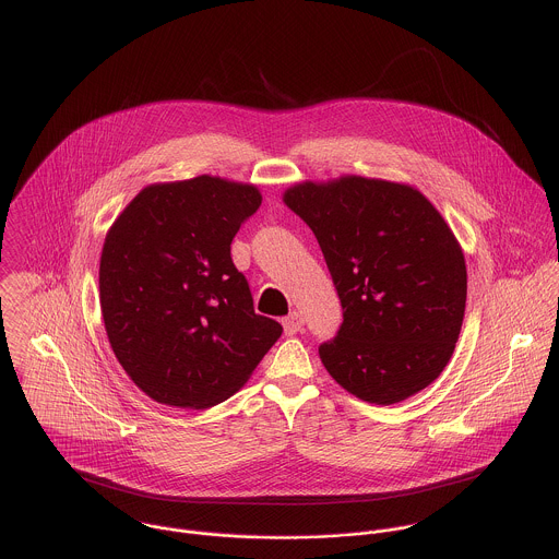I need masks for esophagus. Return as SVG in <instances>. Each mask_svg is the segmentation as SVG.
Returning <instances> with one entry per match:
<instances>
[{"instance_id":"esophagus-1","label":"esophagus","mask_w":559,"mask_h":559,"mask_svg":"<svg viewBox=\"0 0 559 559\" xmlns=\"http://www.w3.org/2000/svg\"><path fill=\"white\" fill-rule=\"evenodd\" d=\"M282 324H284L286 335H295L304 329V317L299 312H290L286 319L282 320Z\"/></svg>"}]
</instances>
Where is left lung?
<instances>
[{"instance_id": "obj_1", "label": "left lung", "mask_w": 559, "mask_h": 559, "mask_svg": "<svg viewBox=\"0 0 559 559\" xmlns=\"http://www.w3.org/2000/svg\"><path fill=\"white\" fill-rule=\"evenodd\" d=\"M319 240L342 304L326 372L353 396L396 404L448 366L465 317V255L439 211L413 187L344 176L284 193Z\"/></svg>"}]
</instances>
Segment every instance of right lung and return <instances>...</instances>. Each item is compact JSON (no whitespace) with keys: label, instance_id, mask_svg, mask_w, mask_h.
<instances>
[{"label":"right lung","instance_id":"right-lung-1","mask_svg":"<svg viewBox=\"0 0 559 559\" xmlns=\"http://www.w3.org/2000/svg\"><path fill=\"white\" fill-rule=\"evenodd\" d=\"M262 204L253 185L198 176L142 189L109 228L100 312L124 372L151 399L209 408L239 392L282 324L253 312L230 245Z\"/></svg>","mask_w":559,"mask_h":559}]
</instances>
